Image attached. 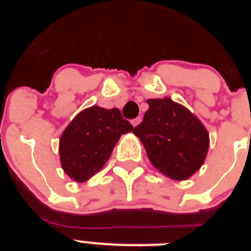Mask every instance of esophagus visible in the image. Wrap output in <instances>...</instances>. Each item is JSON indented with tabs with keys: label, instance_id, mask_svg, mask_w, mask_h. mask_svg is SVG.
Listing matches in <instances>:
<instances>
[{
	"label": "esophagus",
	"instance_id": "34e87169",
	"mask_svg": "<svg viewBox=\"0 0 251 251\" xmlns=\"http://www.w3.org/2000/svg\"><path fill=\"white\" fill-rule=\"evenodd\" d=\"M141 121H142V117H137V118L132 119V126H133V127H136V126H138V124L141 123Z\"/></svg>",
	"mask_w": 251,
	"mask_h": 251
}]
</instances>
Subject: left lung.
I'll return each instance as SVG.
<instances>
[{"label": "left lung", "mask_w": 251, "mask_h": 251, "mask_svg": "<svg viewBox=\"0 0 251 251\" xmlns=\"http://www.w3.org/2000/svg\"><path fill=\"white\" fill-rule=\"evenodd\" d=\"M150 109L133 133L159 172L187 179L200 170L208 151V133L187 108L172 99H148Z\"/></svg>", "instance_id": "8db88e82"}]
</instances>
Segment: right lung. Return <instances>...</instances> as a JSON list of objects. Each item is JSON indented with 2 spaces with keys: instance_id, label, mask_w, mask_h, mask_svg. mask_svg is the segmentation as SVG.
<instances>
[{
  "instance_id": "obj_1",
  "label": "right lung",
  "mask_w": 251,
  "mask_h": 251,
  "mask_svg": "<svg viewBox=\"0 0 251 251\" xmlns=\"http://www.w3.org/2000/svg\"><path fill=\"white\" fill-rule=\"evenodd\" d=\"M133 126L117 108H86L70 122L60 137L61 167L70 178L85 182L103 168L119 137Z\"/></svg>"
}]
</instances>
